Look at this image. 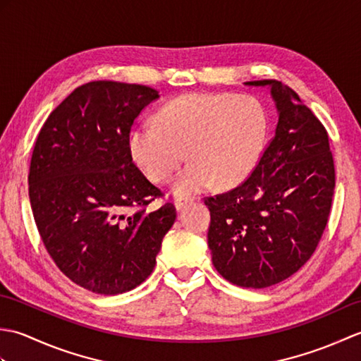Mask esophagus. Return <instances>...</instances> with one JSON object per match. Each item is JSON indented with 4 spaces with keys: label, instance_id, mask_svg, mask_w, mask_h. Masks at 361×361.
<instances>
[{
    "label": "esophagus",
    "instance_id": "1",
    "mask_svg": "<svg viewBox=\"0 0 361 361\" xmlns=\"http://www.w3.org/2000/svg\"><path fill=\"white\" fill-rule=\"evenodd\" d=\"M190 203H192V198H185V197H178L175 200V208L181 211L183 208H186V206H189Z\"/></svg>",
    "mask_w": 361,
    "mask_h": 361
}]
</instances>
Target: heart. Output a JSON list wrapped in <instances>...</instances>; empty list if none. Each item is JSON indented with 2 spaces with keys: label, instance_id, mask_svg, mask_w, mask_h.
<instances>
[{
  "label": "heart",
  "instance_id": "heart-1",
  "mask_svg": "<svg viewBox=\"0 0 361 361\" xmlns=\"http://www.w3.org/2000/svg\"><path fill=\"white\" fill-rule=\"evenodd\" d=\"M268 118L248 94L190 93L163 106L159 122L144 119L130 133V149L155 183L172 178L188 152L192 161L173 181L178 195H192L219 180L239 185L255 171L265 147Z\"/></svg>",
  "mask_w": 361,
  "mask_h": 361
}]
</instances>
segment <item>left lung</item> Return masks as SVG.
Here are the masks:
<instances>
[{
    "mask_svg": "<svg viewBox=\"0 0 361 361\" xmlns=\"http://www.w3.org/2000/svg\"><path fill=\"white\" fill-rule=\"evenodd\" d=\"M270 85L279 113L257 166L239 186L206 197L216 270L234 286L265 288L295 274L315 252L332 208L335 164L321 121L290 87Z\"/></svg>",
    "mask_w": 361,
    "mask_h": 361,
    "instance_id": "left-lung-1",
    "label": "left lung"
}]
</instances>
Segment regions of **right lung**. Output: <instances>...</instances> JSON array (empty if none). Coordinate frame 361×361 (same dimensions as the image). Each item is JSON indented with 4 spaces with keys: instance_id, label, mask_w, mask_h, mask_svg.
Masks as SVG:
<instances>
[{
    "instance_id": "add662e5",
    "label": "right lung",
    "mask_w": 361,
    "mask_h": 361,
    "mask_svg": "<svg viewBox=\"0 0 361 361\" xmlns=\"http://www.w3.org/2000/svg\"><path fill=\"white\" fill-rule=\"evenodd\" d=\"M157 90L96 80L75 88L44 121L29 164V200L46 251L74 283L124 293L149 278L176 219L172 203L137 169L136 118Z\"/></svg>"
}]
</instances>
